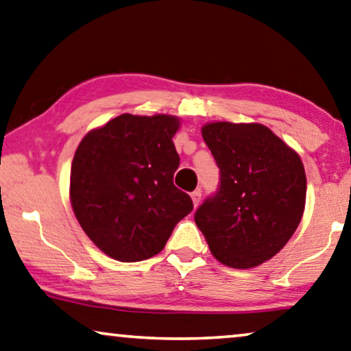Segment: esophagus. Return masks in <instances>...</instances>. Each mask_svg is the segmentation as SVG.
Returning a JSON list of instances; mask_svg holds the SVG:
<instances>
[{"instance_id":"esophagus-1","label":"esophagus","mask_w":351,"mask_h":351,"mask_svg":"<svg viewBox=\"0 0 351 351\" xmlns=\"http://www.w3.org/2000/svg\"><path fill=\"white\" fill-rule=\"evenodd\" d=\"M191 197H192V203H193V206H198V203H200V198H202V192L200 191H193L192 193H191Z\"/></svg>"}]
</instances>
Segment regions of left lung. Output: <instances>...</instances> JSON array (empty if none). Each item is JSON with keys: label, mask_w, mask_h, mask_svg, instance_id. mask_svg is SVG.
Returning a JSON list of instances; mask_svg holds the SVG:
<instances>
[{"label": "left lung", "mask_w": 351, "mask_h": 351, "mask_svg": "<svg viewBox=\"0 0 351 351\" xmlns=\"http://www.w3.org/2000/svg\"><path fill=\"white\" fill-rule=\"evenodd\" d=\"M202 135L221 169V186L197 209V227L222 265L255 268L273 258L300 226L304 165L263 124L208 123Z\"/></svg>", "instance_id": "8db88e82"}]
</instances>
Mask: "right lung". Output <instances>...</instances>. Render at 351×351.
<instances>
[{
	"mask_svg": "<svg viewBox=\"0 0 351 351\" xmlns=\"http://www.w3.org/2000/svg\"><path fill=\"white\" fill-rule=\"evenodd\" d=\"M180 118L124 113L82 138L71 167V205L86 237L118 261L154 257L192 200L173 184Z\"/></svg>",
	"mask_w": 351,
	"mask_h": 351,
	"instance_id": "add662e5",
	"label": "right lung"
}]
</instances>
